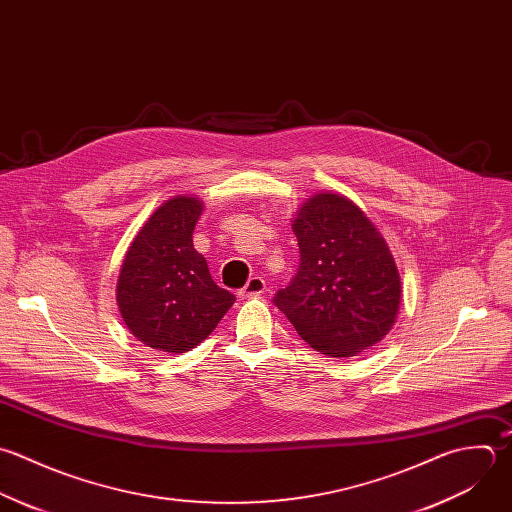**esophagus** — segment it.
Segmentation results:
<instances>
[{"label": "esophagus", "instance_id": "34e87169", "mask_svg": "<svg viewBox=\"0 0 512 512\" xmlns=\"http://www.w3.org/2000/svg\"><path fill=\"white\" fill-rule=\"evenodd\" d=\"M265 293V281L261 277H251L247 285L239 291V297H259Z\"/></svg>", "mask_w": 512, "mask_h": 512}]
</instances>
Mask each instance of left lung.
<instances>
[{
    "mask_svg": "<svg viewBox=\"0 0 512 512\" xmlns=\"http://www.w3.org/2000/svg\"><path fill=\"white\" fill-rule=\"evenodd\" d=\"M301 263L275 305L299 337L329 357H355L393 329L401 277L387 241L351 199L321 191L291 223Z\"/></svg>",
    "mask_w": 512,
    "mask_h": 512,
    "instance_id": "8db88e82",
    "label": "left lung"
}]
</instances>
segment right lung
<instances>
[{
	"label": "right lung",
	"instance_id": "obj_1",
	"mask_svg": "<svg viewBox=\"0 0 512 512\" xmlns=\"http://www.w3.org/2000/svg\"><path fill=\"white\" fill-rule=\"evenodd\" d=\"M201 213L203 201L195 195H175L159 205L119 269L115 295L127 329L145 347L167 355L197 347L235 303L193 247Z\"/></svg>",
	"mask_w": 512,
	"mask_h": 512
}]
</instances>
